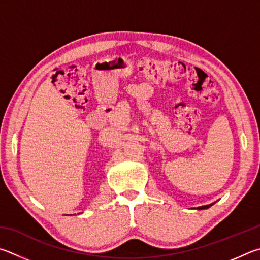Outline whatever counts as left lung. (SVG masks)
I'll list each match as a JSON object with an SVG mask.
<instances>
[{
    "mask_svg": "<svg viewBox=\"0 0 260 260\" xmlns=\"http://www.w3.org/2000/svg\"><path fill=\"white\" fill-rule=\"evenodd\" d=\"M210 206H212V204H209V206H203V207H199L198 209L199 210H203V209H207V208H209Z\"/></svg>",
    "mask_w": 260,
    "mask_h": 260,
    "instance_id": "left-lung-1",
    "label": "left lung"
}]
</instances>
